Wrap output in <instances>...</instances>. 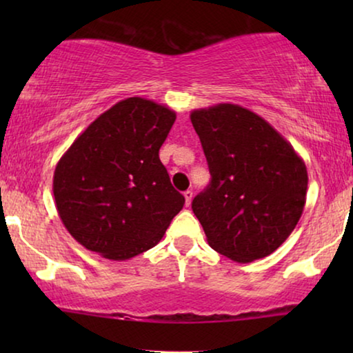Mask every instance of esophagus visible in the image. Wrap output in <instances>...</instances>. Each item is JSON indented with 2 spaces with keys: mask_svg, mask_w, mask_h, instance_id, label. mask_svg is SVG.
Instances as JSON below:
<instances>
[{
  "mask_svg": "<svg viewBox=\"0 0 353 353\" xmlns=\"http://www.w3.org/2000/svg\"><path fill=\"white\" fill-rule=\"evenodd\" d=\"M183 196H185V201H186V207L191 205V201H192V191L188 190L183 192Z\"/></svg>",
  "mask_w": 353,
  "mask_h": 353,
  "instance_id": "obj_1",
  "label": "esophagus"
}]
</instances>
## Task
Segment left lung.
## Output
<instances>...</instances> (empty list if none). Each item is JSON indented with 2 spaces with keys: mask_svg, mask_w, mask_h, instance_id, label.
I'll return each instance as SVG.
<instances>
[{
  "mask_svg": "<svg viewBox=\"0 0 353 353\" xmlns=\"http://www.w3.org/2000/svg\"><path fill=\"white\" fill-rule=\"evenodd\" d=\"M212 175L192 199L207 243L234 262L274 252L305 205V162L267 120L238 104L191 112Z\"/></svg>",
  "mask_w": 353,
  "mask_h": 353,
  "instance_id": "8db88e82",
  "label": "left lung"
}]
</instances>
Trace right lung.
I'll use <instances>...</instances> for the list:
<instances>
[{
  "label": "right lung",
  "mask_w": 353,
  "mask_h": 353,
  "mask_svg": "<svg viewBox=\"0 0 353 353\" xmlns=\"http://www.w3.org/2000/svg\"><path fill=\"white\" fill-rule=\"evenodd\" d=\"M175 110L127 98L101 114L57 162L52 192L77 243L109 260L156 245L185 197L159 159Z\"/></svg>",
  "instance_id": "obj_1"
}]
</instances>
